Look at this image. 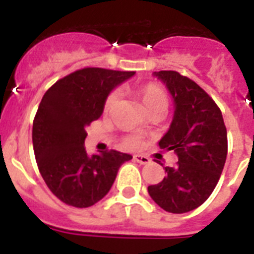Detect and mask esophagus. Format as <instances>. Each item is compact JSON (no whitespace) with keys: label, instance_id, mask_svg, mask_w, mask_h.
<instances>
[{"label":"esophagus","instance_id":"1","mask_svg":"<svg viewBox=\"0 0 254 254\" xmlns=\"http://www.w3.org/2000/svg\"><path fill=\"white\" fill-rule=\"evenodd\" d=\"M134 161L135 162L141 163V165H147V163L150 162V158L149 157H146V155H139V154H135L134 157Z\"/></svg>","mask_w":254,"mask_h":254}]
</instances>
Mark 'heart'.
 Segmentation results:
<instances>
[{
	"mask_svg": "<svg viewBox=\"0 0 254 254\" xmlns=\"http://www.w3.org/2000/svg\"><path fill=\"white\" fill-rule=\"evenodd\" d=\"M139 95L142 97L143 104L146 105L147 111H151L157 107H167V95L165 89L161 85L155 84V83H147L139 87ZM120 100H121V92L120 89H113V91L107 96L105 103H104V112L105 113H112L115 111L117 105H119ZM124 146L127 149H139L142 146V137L138 134H130L127 135L123 141Z\"/></svg>",
	"mask_w": 254,
	"mask_h": 254,
	"instance_id": "b5f03b06",
	"label": "heart"
}]
</instances>
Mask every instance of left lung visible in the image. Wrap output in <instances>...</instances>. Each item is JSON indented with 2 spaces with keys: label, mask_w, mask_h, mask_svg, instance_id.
Masks as SVG:
<instances>
[{
  "label": "left lung",
  "mask_w": 254,
  "mask_h": 254,
  "mask_svg": "<svg viewBox=\"0 0 254 254\" xmlns=\"http://www.w3.org/2000/svg\"><path fill=\"white\" fill-rule=\"evenodd\" d=\"M154 75L166 84L175 103L173 123L159 147L174 150L178 162L165 167L166 177L147 191L165 211L185 213L203 204L220 179L228 151L227 127L220 108L190 77L177 71Z\"/></svg>",
  "instance_id": "8db88e82"
}]
</instances>
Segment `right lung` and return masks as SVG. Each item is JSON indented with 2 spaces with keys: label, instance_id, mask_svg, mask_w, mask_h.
Instances as JSON below:
<instances>
[{
  "label": "right lung",
  "instance_id": "add662e5",
  "mask_svg": "<svg viewBox=\"0 0 254 254\" xmlns=\"http://www.w3.org/2000/svg\"><path fill=\"white\" fill-rule=\"evenodd\" d=\"M133 71L87 67L47 89L33 121L38 169L50 191L63 203L87 208L111 190L117 171L131 155L105 150L87 154L85 127L101 116L109 92Z\"/></svg>",
  "mask_w": 254,
  "mask_h": 254
}]
</instances>
